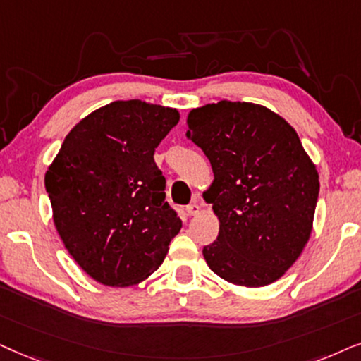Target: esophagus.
I'll return each instance as SVG.
<instances>
[{
	"label": "esophagus",
	"instance_id": "obj_1",
	"mask_svg": "<svg viewBox=\"0 0 361 361\" xmlns=\"http://www.w3.org/2000/svg\"><path fill=\"white\" fill-rule=\"evenodd\" d=\"M200 211H201V206L198 204V203H191L188 208H186V213H188L190 216H196V214H200Z\"/></svg>",
	"mask_w": 361,
	"mask_h": 361
}]
</instances>
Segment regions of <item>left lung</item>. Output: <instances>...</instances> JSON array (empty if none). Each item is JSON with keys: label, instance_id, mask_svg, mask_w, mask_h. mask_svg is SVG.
<instances>
[{"label": "left lung", "instance_id": "obj_1", "mask_svg": "<svg viewBox=\"0 0 361 361\" xmlns=\"http://www.w3.org/2000/svg\"><path fill=\"white\" fill-rule=\"evenodd\" d=\"M186 125L214 173L204 201L219 234L203 247L206 264L234 286L272 284L310 239L320 190L314 161L294 128L264 105L206 104Z\"/></svg>", "mask_w": 361, "mask_h": 361}]
</instances>
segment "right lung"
<instances>
[{"label": "right lung", "mask_w": 361, "mask_h": 361, "mask_svg": "<svg viewBox=\"0 0 361 361\" xmlns=\"http://www.w3.org/2000/svg\"><path fill=\"white\" fill-rule=\"evenodd\" d=\"M178 120L176 109L115 100L80 120L47 168L57 233L100 284H140L180 233L181 219L165 201V176L153 160Z\"/></svg>", "instance_id": "add662e5"}]
</instances>
